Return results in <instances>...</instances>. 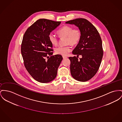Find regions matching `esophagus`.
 <instances>
[{
  "label": "esophagus",
  "instance_id": "obj_1",
  "mask_svg": "<svg viewBox=\"0 0 122 122\" xmlns=\"http://www.w3.org/2000/svg\"><path fill=\"white\" fill-rule=\"evenodd\" d=\"M62 57H63V58L64 59H66V58H67V57H66V56H62Z\"/></svg>",
  "mask_w": 122,
  "mask_h": 122
}]
</instances>
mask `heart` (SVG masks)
<instances>
[{
    "label": "heart",
    "instance_id": "heart-1",
    "mask_svg": "<svg viewBox=\"0 0 122 122\" xmlns=\"http://www.w3.org/2000/svg\"><path fill=\"white\" fill-rule=\"evenodd\" d=\"M57 33L60 37H66V44H67L65 46H60L55 49V53L58 55L62 56L66 55L71 50L70 45L75 46L77 45L81 41V32L80 29L74 28L70 26L64 25L58 30ZM49 41L53 45H56L58 42V38L57 36L53 33L49 35Z\"/></svg>",
    "mask_w": 122,
    "mask_h": 122
}]
</instances>
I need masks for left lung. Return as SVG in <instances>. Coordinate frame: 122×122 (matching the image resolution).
<instances>
[{
  "instance_id": "1",
  "label": "left lung",
  "mask_w": 122,
  "mask_h": 122,
  "mask_svg": "<svg viewBox=\"0 0 122 122\" xmlns=\"http://www.w3.org/2000/svg\"><path fill=\"white\" fill-rule=\"evenodd\" d=\"M66 23L77 26L81 32V41L72 52L77 56L68 58L71 74L78 81H88L97 73L102 61L103 50L101 37L95 26L86 19L76 18ZM80 55L82 57L78 60L77 57Z\"/></svg>"
}]
</instances>
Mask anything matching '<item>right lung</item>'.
<instances>
[{
	"label": "right lung",
	"instance_id": "1",
	"mask_svg": "<svg viewBox=\"0 0 122 122\" xmlns=\"http://www.w3.org/2000/svg\"><path fill=\"white\" fill-rule=\"evenodd\" d=\"M61 23L40 19L30 26L24 35L21 51L25 67L39 82L46 83L54 80L63 59L60 55L52 56L53 44L49 39V34Z\"/></svg>",
	"mask_w": 122,
	"mask_h": 122
}]
</instances>
